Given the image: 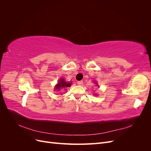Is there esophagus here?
<instances>
[{
    "mask_svg": "<svg viewBox=\"0 0 151 151\" xmlns=\"http://www.w3.org/2000/svg\"><path fill=\"white\" fill-rule=\"evenodd\" d=\"M83 81H77V84H78V85L81 86V85H83Z\"/></svg>",
    "mask_w": 151,
    "mask_h": 151,
    "instance_id": "obj_1",
    "label": "esophagus"
}]
</instances>
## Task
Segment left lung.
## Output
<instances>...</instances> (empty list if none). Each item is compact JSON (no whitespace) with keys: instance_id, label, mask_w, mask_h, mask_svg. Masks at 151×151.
I'll return each mask as SVG.
<instances>
[{"instance_id":"8db88e82","label":"left lung","mask_w":151,"mask_h":151,"mask_svg":"<svg viewBox=\"0 0 151 151\" xmlns=\"http://www.w3.org/2000/svg\"><path fill=\"white\" fill-rule=\"evenodd\" d=\"M96 83V84H97V83ZM97 86H98V84H97Z\"/></svg>"}]
</instances>
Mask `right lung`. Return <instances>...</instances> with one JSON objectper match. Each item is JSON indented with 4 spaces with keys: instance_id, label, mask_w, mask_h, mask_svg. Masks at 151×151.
<instances>
[{
    "instance_id": "right-lung-1",
    "label": "right lung",
    "mask_w": 151,
    "mask_h": 151,
    "mask_svg": "<svg viewBox=\"0 0 151 151\" xmlns=\"http://www.w3.org/2000/svg\"><path fill=\"white\" fill-rule=\"evenodd\" d=\"M71 86V83H67V82H66L64 79H63V78H61L59 79L58 83L57 84V85L55 86V91L57 90V91H59L60 90V89H62V88H67V87H70Z\"/></svg>"
}]
</instances>
